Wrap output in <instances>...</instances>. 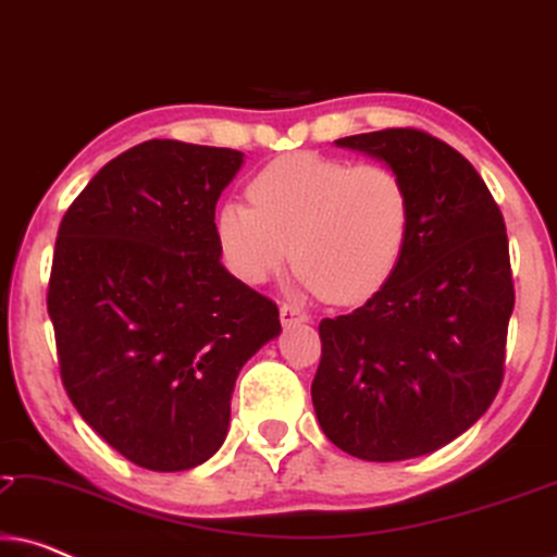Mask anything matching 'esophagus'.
I'll return each mask as SVG.
<instances>
[{"label": "esophagus", "mask_w": 557, "mask_h": 557, "mask_svg": "<svg viewBox=\"0 0 557 557\" xmlns=\"http://www.w3.org/2000/svg\"><path fill=\"white\" fill-rule=\"evenodd\" d=\"M278 317H281V324H284V326H292V324H299V322H309L307 311H301L299 307H294V304H281Z\"/></svg>", "instance_id": "34e87169"}]
</instances>
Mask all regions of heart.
I'll list each match as a JSON object with an SVG mask.
<instances>
[{
    "instance_id": "b5f03b06",
    "label": "heart",
    "mask_w": 557,
    "mask_h": 557,
    "mask_svg": "<svg viewBox=\"0 0 557 557\" xmlns=\"http://www.w3.org/2000/svg\"><path fill=\"white\" fill-rule=\"evenodd\" d=\"M248 197L250 205L231 200L215 215L223 261L246 284H265L292 256L307 292L357 304L406 253L410 193L385 164L304 151L263 166Z\"/></svg>"
}]
</instances>
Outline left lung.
<instances>
[{
	"mask_svg": "<svg viewBox=\"0 0 557 557\" xmlns=\"http://www.w3.org/2000/svg\"><path fill=\"white\" fill-rule=\"evenodd\" d=\"M410 193L398 269L352 314L322 319L317 421L342 451L403 461L451 444L492 406L515 309L502 212L459 151L418 128L345 136Z\"/></svg>",
	"mask_w": 557,
	"mask_h": 557,
	"instance_id": "8db88e82",
	"label": "left lung"
}]
</instances>
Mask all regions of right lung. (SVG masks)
<instances>
[{"label": "right lung", "instance_id": "1", "mask_svg": "<svg viewBox=\"0 0 557 557\" xmlns=\"http://www.w3.org/2000/svg\"><path fill=\"white\" fill-rule=\"evenodd\" d=\"M243 151L172 139L111 159L67 208L48 288L73 406L136 467L185 471L223 446L243 364L278 309L220 261L215 205Z\"/></svg>", "mask_w": 557, "mask_h": 557}]
</instances>
